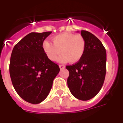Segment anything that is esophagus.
<instances>
[{"label": "esophagus", "mask_w": 123, "mask_h": 123, "mask_svg": "<svg viewBox=\"0 0 123 123\" xmlns=\"http://www.w3.org/2000/svg\"><path fill=\"white\" fill-rule=\"evenodd\" d=\"M59 68H60L61 69H63V68H65V66L63 65V64H60V65H59Z\"/></svg>", "instance_id": "1"}]
</instances>
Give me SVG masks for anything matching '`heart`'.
Listing matches in <instances>:
<instances>
[{"mask_svg": "<svg viewBox=\"0 0 123 123\" xmlns=\"http://www.w3.org/2000/svg\"><path fill=\"white\" fill-rule=\"evenodd\" d=\"M53 43L48 41L43 43V49L47 56L52 61L57 60L61 62L69 61L76 63L82 58L86 50V40L80 34L62 33L53 38Z\"/></svg>", "mask_w": 123, "mask_h": 123, "instance_id": "heart-1", "label": "heart"}]
</instances>
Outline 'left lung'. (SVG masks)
I'll return each instance as SVG.
<instances>
[{"label":"left lung","mask_w":123,"mask_h":123,"mask_svg":"<svg viewBox=\"0 0 123 123\" xmlns=\"http://www.w3.org/2000/svg\"><path fill=\"white\" fill-rule=\"evenodd\" d=\"M86 40L82 58L66 67L69 71L67 84L78 99L87 101L98 94L102 88L106 74V51L99 39L88 31L82 30Z\"/></svg>","instance_id":"obj_1"}]
</instances>
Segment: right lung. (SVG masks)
Listing matches in <instances>:
<instances>
[{"label":"right lung","mask_w":123,"mask_h":123,"mask_svg":"<svg viewBox=\"0 0 123 123\" xmlns=\"http://www.w3.org/2000/svg\"><path fill=\"white\" fill-rule=\"evenodd\" d=\"M51 31L31 32L22 39L12 50L10 75L12 85L24 100L32 104L42 102L50 92L60 71L43 49V41Z\"/></svg>","instance_id":"right-lung-1"}]
</instances>
